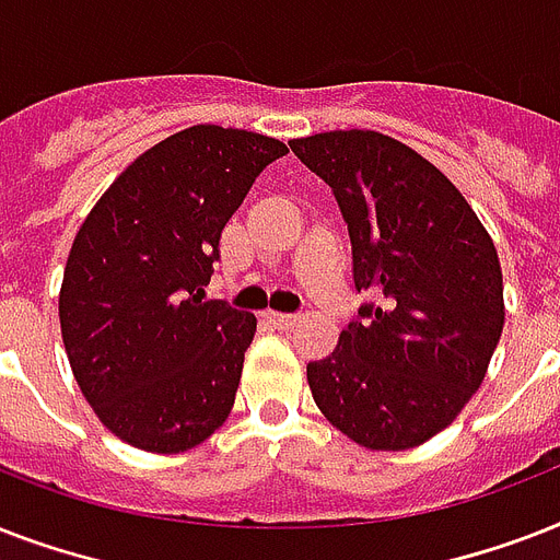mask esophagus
Here are the masks:
<instances>
[{
  "mask_svg": "<svg viewBox=\"0 0 560 560\" xmlns=\"http://www.w3.org/2000/svg\"><path fill=\"white\" fill-rule=\"evenodd\" d=\"M267 319H270L276 328H281V331H290V328H296L299 325L296 314H279V311H270V314H267Z\"/></svg>",
  "mask_w": 560,
  "mask_h": 560,
  "instance_id": "obj_1",
  "label": "esophagus"
}]
</instances>
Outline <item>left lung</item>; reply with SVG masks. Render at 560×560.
<instances>
[{
    "label": "left lung",
    "instance_id": "1",
    "mask_svg": "<svg viewBox=\"0 0 560 560\" xmlns=\"http://www.w3.org/2000/svg\"><path fill=\"white\" fill-rule=\"evenodd\" d=\"M349 223L360 307L331 358L307 363L316 407L366 451H409L453 424L482 386L505 323L497 246L462 191L409 144L374 130L290 142Z\"/></svg>",
    "mask_w": 560,
    "mask_h": 560
}]
</instances>
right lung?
<instances>
[{"label": "right lung", "instance_id": "right-lung-1", "mask_svg": "<svg viewBox=\"0 0 560 560\" xmlns=\"http://www.w3.org/2000/svg\"><path fill=\"white\" fill-rule=\"evenodd\" d=\"M284 153L272 136L194 125L130 162L78 229L60 334L83 398L121 442L191 451L232 412L258 319L202 302V288L223 226Z\"/></svg>", "mask_w": 560, "mask_h": 560}]
</instances>
